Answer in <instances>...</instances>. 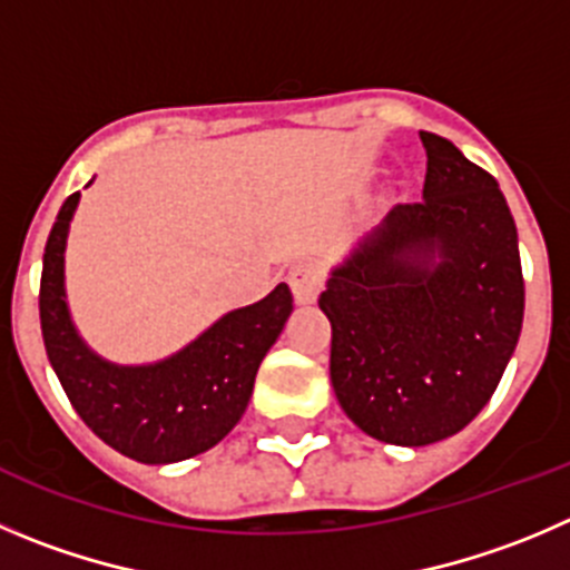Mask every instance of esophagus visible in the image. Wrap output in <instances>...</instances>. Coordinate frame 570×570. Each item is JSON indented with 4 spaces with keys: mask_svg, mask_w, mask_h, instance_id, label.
I'll list each match as a JSON object with an SVG mask.
<instances>
[{
    "mask_svg": "<svg viewBox=\"0 0 570 570\" xmlns=\"http://www.w3.org/2000/svg\"><path fill=\"white\" fill-rule=\"evenodd\" d=\"M296 305H313L324 288V268L316 259H299L288 274Z\"/></svg>",
    "mask_w": 570,
    "mask_h": 570,
    "instance_id": "esophagus-1",
    "label": "esophagus"
}]
</instances>
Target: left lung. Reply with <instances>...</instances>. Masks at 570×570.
<instances>
[{"mask_svg": "<svg viewBox=\"0 0 570 570\" xmlns=\"http://www.w3.org/2000/svg\"><path fill=\"white\" fill-rule=\"evenodd\" d=\"M420 204H397L330 271V381L377 442L462 431L501 383L523 324L518 229L495 178L436 134Z\"/></svg>", "mask_w": 570, "mask_h": 570, "instance_id": "left-lung-1", "label": "left lung"}]
</instances>
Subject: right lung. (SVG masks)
I'll return each instance as SVG.
<instances>
[{
  "label": "right lung",
  "instance_id": "add662e5",
  "mask_svg": "<svg viewBox=\"0 0 570 570\" xmlns=\"http://www.w3.org/2000/svg\"><path fill=\"white\" fill-rule=\"evenodd\" d=\"M78 204L80 193L69 195L52 224L38 296L47 357L69 403L134 462L173 464L209 451L240 422L259 363L294 313L291 288L279 282L265 299L224 313L161 361L114 363L80 338L69 313L63 265Z\"/></svg>",
  "mask_w": 570,
  "mask_h": 570
}]
</instances>
